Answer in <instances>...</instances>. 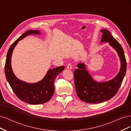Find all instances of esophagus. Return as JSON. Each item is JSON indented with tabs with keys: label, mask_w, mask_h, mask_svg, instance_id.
<instances>
[{
	"label": "esophagus",
	"mask_w": 131,
	"mask_h": 131,
	"mask_svg": "<svg viewBox=\"0 0 131 131\" xmlns=\"http://www.w3.org/2000/svg\"><path fill=\"white\" fill-rule=\"evenodd\" d=\"M67 68L68 69H72V65L70 64V63H68L67 66Z\"/></svg>",
	"instance_id": "1"
}]
</instances>
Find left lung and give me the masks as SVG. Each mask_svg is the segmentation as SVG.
I'll use <instances>...</instances> for the list:
<instances>
[{
    "label": "left lung",
    "instance_id": "obj_1",
    "mask_svg": "<svg viewBox=\"0 0 131 131\" xmlns=\"http://www.w3.org/2000/svg\"><path fill=\"white\" fill-rule=\"evenodd\" d=\"M101 31L103 33L101 42H108L117 51L120 59L121 68L119 73L112 80L99 82L93 80L86 70L84 63H78V68L74 72L75 89L79 98L88 103H98L112 98L118 91L126 72L127 62L121 45L108 30Z\"/></svg>",
    "mask_w": 131,
    "mask_h": 131
}]
</instances>
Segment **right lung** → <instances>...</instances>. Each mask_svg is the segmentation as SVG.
Instances as JSON below:
<instances>
[{
  "mask_svg": "<svg viewBox=\"0 0 131 131\" xmlns=\"http://www.w3.org/2000/svg\"><path fill=\"white\" fill-rule=\"evenodd\" d=\"M40 34L38 30H29L18 38L11 45L7 51L5 65V74L7 81L16 96L30 104H40L48 102L52 97L54 91V82L57 75L64 70V66L50 69L42 80L34 84L22 81L15 76L11 66L12 53L18 41L29 34Z\"/></svg>",
  "mask_w": 131,
  "mask_h": 131,
  "instance_id": "obj_1",
  "label": "right lung"
}]
</instances>
